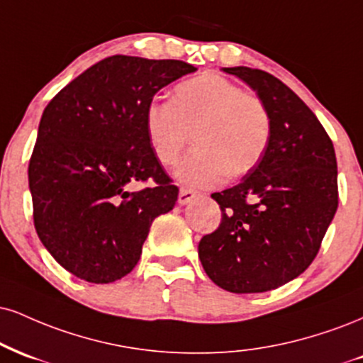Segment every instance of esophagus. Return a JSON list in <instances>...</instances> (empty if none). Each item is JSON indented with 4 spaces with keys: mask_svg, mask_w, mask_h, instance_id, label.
I'll return each mask as SVG.
<instances>
[{
    "mask_svg": "<svg viewBox=\"0 0 363 363\" xmlns=\"http://www.w3.org/2000/svg\"><path fill=\"white\" fill-rule=\"evenodd\" d=\"M196 191H191V189H184V187H182L181 191H179V198H177V203L181 204V206H184V204H187V203H191V201H193L194 198H196Z\"/></svg>",
    "mask_w": 363,
    "mask_h": 363,
    "instance_id": "esophagus-1",
    "label": "esophagus"
}]
</instances>
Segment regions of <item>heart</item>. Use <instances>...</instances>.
I'll return each mask as SVG.
<instances>
[{
    "label": "heart",
    "mask_w": 363,
    "mask_h": 363,
    "mask_svg": "<svg viewBox=\"0 0 363 363\" xmlns=\"http://www.w3.org/2000/svg\"><path fill=\"white\" fill-rule=\"evenodd\" d=\"M145 132L162 165L176 164L193 135L196 148L179 164L176 177L191 187H213L260 162L272 123L259 96L223 76L201 74L174 87L172 101L147 104Z\"/></svg>",
    "instance_id": "obj_1"
}]
</instances>
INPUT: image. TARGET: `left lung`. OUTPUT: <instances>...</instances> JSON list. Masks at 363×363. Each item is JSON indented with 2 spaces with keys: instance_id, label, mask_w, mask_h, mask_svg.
<instances>
[{
  "instance_id": "1",
  "label": "left lung",
  "mask_w": 363,
  "mask_h": 363,
  "mask_svg": "<svg viewBox=\"0 0 363 363\" xmlns=\"http://www.w3.org/2000/svg\"><path fill=\"white\" fill-rule=\"evenodd\" d=\"M267 106V150L242 182L211 198L221 223L201 238L204 272L221 289L250 294L277 289L316 257L338 208L333 142L316 115L272 74L225 67Z\"/></svg>"
}]
</instances>
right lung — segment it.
I'll return each instance as SVG.
<instances>
[{
	"instance_id": "right-lung-1",
	"label": "right lung",
	"mask_w": 363,
	"mask_h": 363,
	"mask_svg": "<svg viewBox=\"0 0 363 363\" xmlns=\"http://www.w3.org/2000/svg\"><path fill=\"white\" fill-rule=\"evenodd\" d=\"M182 60L111 55L60 89L43 110L28 164L38 238L65 270L110 284L133 270L152 221L179 189L152 152L147 104L179 77ZM154 180L142 191L133 182Z\"/></svg>"
}]
</instances>
